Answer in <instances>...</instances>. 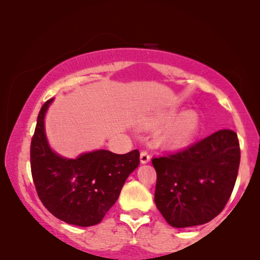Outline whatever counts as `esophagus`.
Returning <instances> with one entry per match:
<instances>
[{
    "mask_svg": "<svg viewBox=\"0 0 260 260\" xmlns=\"http://www.w3.org/2000/svg\"><path fill=\"white\" fill-rule=\"evenodd\" d=\"M149 161H150V155H149L147 151H142V153H140V162L147 164Z\"/></svg>",
    "mask_w": 260,
    "mask_h": 260,
    "instance_id": "esophagus-1",
    "label": "esophagus"
}]
</instances>
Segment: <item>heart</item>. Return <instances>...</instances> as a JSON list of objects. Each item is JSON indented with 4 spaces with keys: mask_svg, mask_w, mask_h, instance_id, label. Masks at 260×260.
<instances>
[{
    "mask_svg": "<svg viewBox=\"0 0 260 260\" xmlns=\"http://www.w3.org/2000/svg\"><path fill=\"white\" fill-rule=\"evenodd\" d=\"M171 115H164L150 121L151 127L164 124L157 134V142L166 148H181L188 144L196 136L199 128V116L196 111H186L175 116L171 120Z\"/></svg>",
    "mask_w": 260,
    "mask_h": 260,
    "instance_id": "obj_1",
    "label": "heart"
}]
</instances>
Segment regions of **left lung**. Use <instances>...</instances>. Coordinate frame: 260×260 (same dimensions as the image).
I'll return each mask as SVG.
<instances>
[{
    "label": "left lung",
    "mask_w": 260,
    "mask_h": 260,
    "mask_svg": "<svg viewBox=\"0 0 260 260\" xmlns=\"http://www.w3.org/2000/svg\"><path fill=\"white\" fill-rule=\"evenodd\" d=\"M241 150L237 133L220 129L183 150L153 157L155 204L174 228L213 220L234 190Z\"/></svg>",
    "instance_id": "8db88e82"
}]
</instances>
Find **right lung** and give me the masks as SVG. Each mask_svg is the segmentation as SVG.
I'll use <instances>...</instances> for the list:
<instances>
[{"label": "right lung", "mask_w": 260, "mask_h": 260, "mask_svg": "<svg viewBox=\"0 0 260 260\" xmlns=\"http://www.w3.org/2000/svg\"><path fill=\"white\" fill-rule=\"evenodd\" d=\"M52 99L41 106L30 144L35 189L44 207L62 221L85 228L99 223L118 199L124 182L139 165V151L96 150L63 159L50 149L44 117Z\"/></svg>", "instance_id": "1"}]
</instances>
